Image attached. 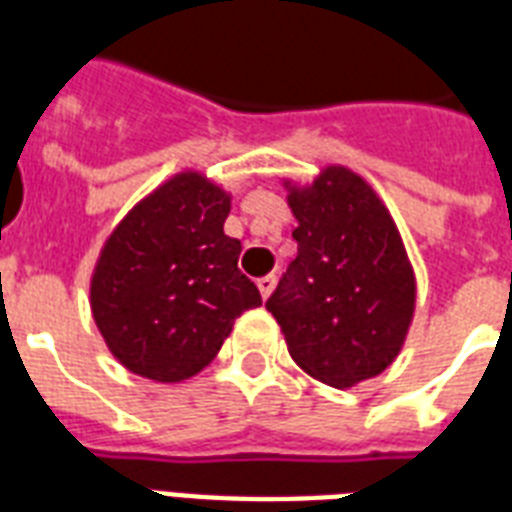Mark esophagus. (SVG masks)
Returning a JSON list of instances; mask_svg holds the SVG:
<instances>
[{
	"label": "esophagus",
	"mask_w": 512,
	"mask_h": 512,
	"mask_svg": "<svg viewBox=\"0 0 512 512\" xmlns=\"http://www.w3.org/2000/svg\"><path fill=\"white\" fill-rule=\"evenodd\" d=\"M275 283H277V277L275 275H264V277H259V291H261V296H264V299H269V296H272V291H275Z\"/></svg>",
	"instance_id": "obj_1"
}]
</instances>
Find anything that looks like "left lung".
Segmentation results:
<instances>
[{"instance_id": "left-lung-1", "label": "left lung", "mask_w": 512, "mask_h": 512, "mask_svg": "<svg viewBox=\"0 0 512 512\" xmlns=\"http://www.w3.org/2000/svg\"><path fill=\"white\" fill-rule=\"evenodd\" d=\"M299 253L269 296L293 363L347 390L395 363L417 310V275L398 224L366 178L326 165L283 178Z\"/></svg>"}]
</instances>
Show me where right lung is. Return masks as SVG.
Returning <instances> with one entry per match:
<instances>
[{"label": "right lung", "mask_w": 512, "mask_h": 512, "mask_svg": "<svg viewBox=\"0 0 512 512\" xmlns=\"http://www.w3.org/2000/svg\"><path fill=\"white\" fill-rule=\"evenodd\" d=\"M232 194L200 170H178L106 237L90 275V312L130 374L176 384L219 355L259 288L224 235Z\"/></svg>", "instance_id": "right-lung-1"}]
</instances>
